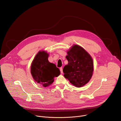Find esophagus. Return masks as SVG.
<instances>
[{"label":"esophagus","instance_id":"1","mask_svg":"<svg viewBox=\"0 0 121 121\" xmlns=\"http://www.w3.org/2000/svg\"><path fill=\"white\" fill-rule=\"evenodd\" d=\"M60 70L61 73V74H63V68H62V67H60Z\"/></svg>","mask_w":121,"mask_h":121}]
</instances>
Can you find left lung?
Here are the masks:
<instances>
[{
  "instance_id": "8db88e82",
  "label": "left lung",
  "mask_w": 121,
  "mask_h": 121,
  "mask_svg": "<svg viewBox=\"0 0 121 121\" xmlns=\"http://www.w3.org/2000/svg\"><path fill=\"white\" fill-rule=\"evenodd\" d=\"M67 53L68 64L63 68L64 76L76 87H82L92 77L93 59L87 51L78 45L72 46Z\"/></svg>"
}]
</instances>
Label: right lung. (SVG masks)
Returning a JSON list of instances; mask_svg holds the SVG:
<instances>
[{
  "instance_id": "right-lung-1",
  "label": "right lung",
  "mask_w": 121,
  "mask_h": 121,
  "mask_svg": "<svg viewBox=\"0 0 121 121\" xmlns=\"http://www.w3.org/2000/svg\"><path fill=\"white\" fill-rule=\"evenodd\" d=\"M49 54L46 52L39 51L34 57L30 66V72L34 81L46 87L54 81V78L60 74L59 68L49 62Z\"/></svg>"
}]
</instances>
